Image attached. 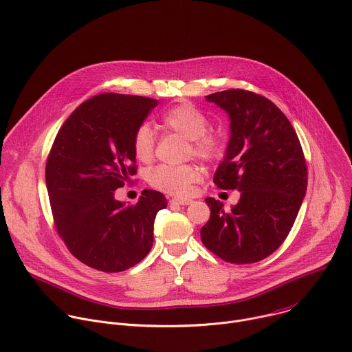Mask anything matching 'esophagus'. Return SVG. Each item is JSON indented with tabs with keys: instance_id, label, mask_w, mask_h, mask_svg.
I'll list each match as a JSON object with an SVG mask.
<instances>
[{
	"instance_id": "obj_1",
	"label": "esophagus",
	"mask_w": 352,
	"mask_h": 352,
	"mask_svg": "<svg viewBox=\"0 0 352 352\" xmlns=\"http://www.w3.org/2000/svg\"><path fill=\"white\" fill-rule=\"evenodd\" d=\"M170 203L173 204H179V206H188L192 203V199H179V197H174L170 200Z\"/></svg>"
}]
</instances>
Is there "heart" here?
<instances>
[{"label":"heart","mask_w":352,"mask_h":352,"mask_svg":"<svg viewBox=\"0 0 352 352\" xmlns=\"http://www.w3.org/2000/svg\"><path fill=\"white\" fill-rule=\"evenodd\" d=\"M163 126L188 140L186 156L204 163H215L223 155V145L219 137L208 133V119L206 114L190 103H179L170 107L162 116ZM156 137L149 124H140L133 135V152L142 163L153 159ZM200 178L199 168L195 164L168 166L159 164L146 173L148 184L164 193L173 196H186L192 185Z\"/></svg>","instance_id":"b5f03b06"}]
</instances>
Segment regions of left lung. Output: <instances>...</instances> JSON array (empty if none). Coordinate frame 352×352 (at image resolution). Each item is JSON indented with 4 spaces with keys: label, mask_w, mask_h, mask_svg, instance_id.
<instances>
[{
    "label": "left lung",
    "mask_w": 352,
    "mask_h": 352,
    "mask_svg": "<svg viewBox=\"0 0 352 352\" xmlns=\"http://www.w3.org/2000/svg\"><path fill=\"white\" fill-rule=\"evenodd\" d=\"M230 119V140L214 175L219 189L241 192L229 211L207 197L210 219L203 245L230 264H253L271 256L287 238L307 192V162L298 137L282 110L246 89L207 95Z\"/></svg>",
    "instance_id": "1"
}]
</instances>
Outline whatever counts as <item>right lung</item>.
Returning <instances> with one entry per match:
<instances>
[{
    "mask_svg": "<svg viewBox=\"0 0 352 352\" xmlns=\"http://www.w3.org/2000/svg\"><path fill=\"white\" fill-rule=\"evenodd\" d=\"M157 99L104 92L84 100L50 151L45 182L54 223L69 252L102 272L141 263L153 246V223L167 199L142 192L137 204L114 199L137 174L133 135Z\"/></svg>",
    "mask_w": 352,
    "mask_h": 352,
    "instance_id": "add662e5",
    "label": "right lung"
}]
</instances>
